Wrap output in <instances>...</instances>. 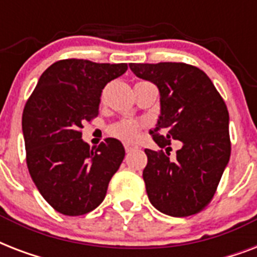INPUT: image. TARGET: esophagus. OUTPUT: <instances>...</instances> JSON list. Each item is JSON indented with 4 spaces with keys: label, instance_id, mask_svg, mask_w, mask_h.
Listing matches in <instances>:
<instances>
[{
    "label": "esophagus",
    "instance_id": "obj_1",
    "mask_svg": "<svg viewBox=\"0 0 257 257\" xmlns=\"http://www.w3.org/2000/svg\"><path fill=\"white\" fill-rule=\"evenodd\" d=\"M124 147H125V151H126V152H132L133 149H136V147L132 144H124Z\"/></svg>",
    "mask_w": 257,
    "mask_h": 257
}]
</instances>
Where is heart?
Instances as JSON below:
<instances>
[{
	"label": "heart",
	"instance_id": "1",
	"mask_svg": "<svg viewBox=\"0 0 257 257\" xmlns=\"http://www.w3.org/2000/svg\"><path fill=\"white\" fill-rule=\"evenodd\" d=\"M141 131V124L133 120H124L117 122L109 129L110 135L122 141L136 140Z\"/></svg>",
	"mask_w": 257,
	"mask_h": 257
}]
</instances>
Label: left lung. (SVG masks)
Returning a JSON list of instances; mask_svg holds the SVG:
<instances>
[{"label":"left lung","instance_id":"obj_1","mask_svg":"<svg viewBox=\"0 0 257 257\" xmlns=\"http://www.w3.org/2000/svg\"><path fill=\"white\" fill-rule=\"evenodd\" d=\"M129 68L160 92V116L152 136L165 153L145 149L148 164L143 177L149 201L173 217L199 213L211 203L231 156L227 105L196 66L159 62ZM171 140L182 141L175 159L169 157Z\"/></svg>","mask_w":257,"mask_h":257}]
</instances>
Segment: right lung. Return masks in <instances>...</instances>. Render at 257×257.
<instances>
[{
	"mask_svg": "<svg viewBox=\"0 0 257 257\" xmlns=\"http://www.w3.org/2000/svg\"><path fill=\"white\" fill-rule=\"evenodd\" d=\"M126 69V64L77 58L54 62L24 108L28 169L42 197L62 215H85L98 207L124 160L120 141L106 139L90 148L80 129L98 114L104 86Z\"/></svg>",
	"mask_w": 257,
	"mask_h": 257,
	"instance_id": "obj_1",
	"label": "right lung"
}]
</instances>
